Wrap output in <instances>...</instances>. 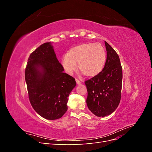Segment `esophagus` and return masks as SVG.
<instances>
[{
	"mask_svg": "<svg viewBox=\"0 0 152 152\" xmlns=\"http://www.w3.org/2000/svg\"><path fill=\"white\" fill-rule=\"evenodd\" d=\"M75 81H76L77 84H82V82L80 81L78 79H75Z\"/></svg>",
	"mask_w": 152,
	"mask_h": 152,
	"instance_id": "1",
	"label": "esophagus"
}]
</instances>
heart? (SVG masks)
<instances>
[{"label": "heart", "instance_id": "obj_1", "mask_svg": "<svg viewBox=\"0 0 152 152\" xmlns=\"http://www.w3.org/2000/svg\"><path fill=\"white\" fill-rule=\"evenodd\" d=\"M107 62V53L100 44L86 43L70 49L61 63L69 74L76 70L87 77H94L102 72Z\"/></svg>", "mask_w": 152, "mask_h": 152}]
</instances>
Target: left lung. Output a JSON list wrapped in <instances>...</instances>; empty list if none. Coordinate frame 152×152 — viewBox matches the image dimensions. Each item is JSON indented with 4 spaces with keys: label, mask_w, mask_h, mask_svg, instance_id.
Returning <instances> with one entry per match:
<instances>
[{
    "label": "left lung",
    "mask_w": 152,
    "mask_h": 152,
    "mask_svg": "<svg viewBox=\"0 0 152 152\" xmlns=\"http://www.w3.org/2000/svg\"><path fill=\"white\" fill-rule=\"evenodd\" d=\"M107 62L99 74L85 81L86 103L91 112L98 117L113 113L121 98L122 68L118 55L106 41Z\"/></svg>",
    "instance_id": "1"
}]
</instances>
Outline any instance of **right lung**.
Instances as JSON below:
<instances>
[{
  "mask_svg": "<svg viewBox=\"0 0 152 152\" xmlns=\"http://www.w3.org/2000/svg\"><path fill=\"white\" fill-rule=\"evenodd\" d=\"M63 70L50 42L40 45L28 59L25 77L30 102L45 119L59 118L67 111L68 97L76 82Z\"/></svg>",
  "mask_w": 152,
  "mask_h": 152,
  "instance_id": "add662e5",
  "label": "right lung"
}]
</instances>
